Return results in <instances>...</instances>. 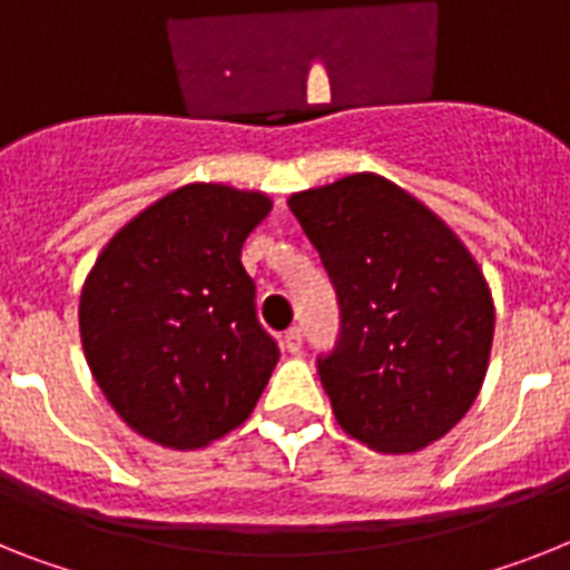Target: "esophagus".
<instances>
[{"instance_id":"1","label":"esophagus","mask_w":570,"mask_h":570,"mask_svg":"<svg viewBox=\"0 0 570 570\" xmlns=\"http://www.w3.org/2000/svg\"><path fill=\"white\" fill-rule=\"evenodd\" d=\"M281 344H284L286 353H301V347H304V336H301V327L286 330L284 338H281Z\"/></svg>"}]
</instances>
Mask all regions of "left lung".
Instances as JSON below:
<instances>
[{
  "label": "left lung",
  "instance_id": "left-lung-1",
  "mask_svg": "<svg viewBox=\"0 0 570 570\" xmlns=\"http://www.w3.org/2000/svg\"><path fill=\"white\" fill-rule=\"evenodd\" d=\"M336 286V347L318 376L344 432L417 452L475 403L495 309L475 257L420 199L376 174L289 196Z\"/></svg>",
  "mask_w": 570,
  "mask_h": 570
}]
</instances>
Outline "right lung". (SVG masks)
Returning <instances> with one entry per match:
<instances>
[{
  "instance_id": "add662e5",
  "label": "right lung",
  "mask_w": 570,
  "mask_h": 570,
  "mask_svg": "<svg viewBox=\"0 0 570 570\" xmlns=\"http://www.w3.org/2000/svg\"><path fill=\"white\" fill-rule=\"evenodd\" d=\"M272 199L194 181L130 219L80 293V342L118 417L170 449H199L252 414L277 365L255 313L243 243Z\"/></svg>"
}]
</instances>
